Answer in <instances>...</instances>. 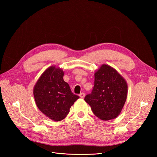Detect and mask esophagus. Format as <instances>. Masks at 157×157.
Wrapping results in <instances>:
<instances>
[{
	"label": "esophagus",
	"mask_w": 157,
	"mask_h": 157,
	"mask_svg": "<svg viewBox=\"0 0 157 157\" xmlns=\"http://www.w3.org/2000/svg\"><path fill=\"white\" fill-rule=\"evenodd\" d=\"M79 96L81 98H84L85 97V94H84V93H81V94H80Z\"/></svg>",
	"instance_id": "1"
}]
</instances>
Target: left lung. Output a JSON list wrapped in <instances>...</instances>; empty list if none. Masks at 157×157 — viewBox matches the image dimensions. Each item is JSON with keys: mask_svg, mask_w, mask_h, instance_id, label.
<instances>
[{"mask_svg": "<svg viewBox=\"0 0 157 157\" xmlns=\"http://www.w3.org/2000/svg\"><path fill=\"white\" fill-rule=\"evenodd\" d=\"M94 86L84 100L94 114L103 121H109L120 115L128 95L126 80L110 65L103 64L94 73Z\"/></svg>", "mask_w": 157, "mask_h": 157, "instance_id": "1", "label": "left lung"}]
</instances>
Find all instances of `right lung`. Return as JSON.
<instances>
[{
    "label": "right lung",
    "mask_w": 157,
    "mask_h": 157,
    "mask_svg": "<svg viewBox=\"0 0 157 157\" xmlns=\"http://www.w3.org/2000/svg\"><path fill=\"white\" fill-rule=\"evenodd\" d=\"M64 72L59 67L50 66L38 79L33 88L37 107L45 116L54 121L65 118L71 107L79 97L72 93L64 81Z\"/></svg>",
    "instance_id": "1"
}]
</instances>
